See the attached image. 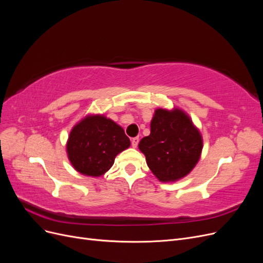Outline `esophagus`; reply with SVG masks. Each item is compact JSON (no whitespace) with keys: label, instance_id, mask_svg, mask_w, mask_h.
<instances>
[{"label":"esophagus","instance_id":"1","mask_svg":"<svg viewBox=\"0 0 263 263\" xmlns=\"http://www.w3.org/2000/svg\"><path fill=\"white\" fill-rule=\"evenodd\" d=\"M138 142H139V137H135L132 139V146L133 148H136L138 146Z\"/></svg>","mask_w":263,"mask_h":263}]
</instances>
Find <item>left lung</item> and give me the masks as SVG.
<instances>
[{
    "mask_svg": "<svg viewBox=\"0 0 263 263\" xmlns=\"http://www.w3.org/2000/svg\"><path fill=\"white\" fill-rule=\"evenodd\" d=\"M138 148L159 181L176 182L186 177L200 160L203 138L184 110L157 108L150 135L140 140Z\"/></svg>",
    "mask_w": 263,
    "mask_h": 263,
    "instance_id": "obj_1",
    "label": "left lung"
}]
</instances>
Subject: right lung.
<instances>
[{
    "label": "right lung",
    "mask_w": 263,
    "mask_h": 263,
    "mask_svg": "<svg viewBox=\"0 0 263 263\" xmlns=\"http://www.w3.org/2000/svg\"><path fill=\"white\" fill-rule=\"evenodd\" d=\"M130 146L124 129L101 114H89L71 129L67 155L73 168L87 177H101L114 164L118 154Z\"/></svg>",
    "instance_id": "add662e5"
}]
</instances>
